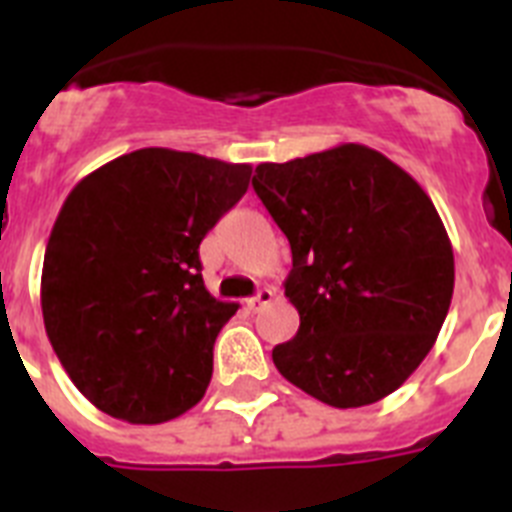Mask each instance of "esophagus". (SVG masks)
Instances as JSON below:
<instances>
[{"label":"esophagus","instance_id":"obj_1","mask_svg":"<svg viewBox=\"0 0 512 512\" xmlns=\"http://www.w3.org/2000/svg\"><path fill=\"white\" fill-rule=\"evenodd\" d=\"M271 300H274V289H269V287H261L259 292H256V295H253L251 300L246 302V305H248V310H251V312H256V310H261V307H264V305H269Z\"/></svg>","mask_w":512,"mask_h":512}]
</instances>
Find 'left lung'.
Returning <instances> with one entry per match:
<instances>
[{
  "instance_id": "8db88e82",
  "label": "left lung",
  "mask_w": 512,
  "mask_h": 512,
  "mask_svg": "<svg viewBox=\"0 0 512 512\" xmlns=\"http://www.w3.org/2000/svg\"><path fill=\"white\" fill-rule=\"evenodd\" d=\"M251 184L292 248L284 295L300 330L271 351L279 374L333 408L392 395L433 348L454 295V251L431 197L359 143L259 164Z\"/></svg>"
}]
</instances>
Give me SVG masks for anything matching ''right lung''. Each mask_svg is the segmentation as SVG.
I'll use <instances>...</instances> for the list:
<instances>
[{
	"label": "right lung",
	"instance_id": "1",
	"mask_svg": "<svg viewBox=\"0 0 512 512\" xmlns=\"http://www.w3.org/2000/svg\"><path fill=\"white\" fill-rule=\"evenodd\" d=\"M248 182V164L140 148L71 189L45 246L40 307L94 408L153 425L205 397L212 346L238 305L207 292L200 243Z\"/></svg>",
	"mask_w": 512,
	"mask_h": 512
}]
</instances>
